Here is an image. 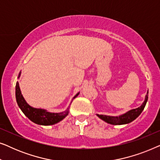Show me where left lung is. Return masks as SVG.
I'll use <instances>...</instances> for the list:
<instances>
[{"instance_id": "left-lung-1", "label": "left lung", "mask_w": 160, "mask_h": 160, "mask_svg": "<svg viewBox=\"0 0 160 160\" xmlns=\"http://www.w3.org/2000/svg\"><path fill=\"white\" fill-rule=\"evenodd\" d=\"M148 92L146 93V95L145 97V100L142 105L138 108L132 109V110L128 111V112L123 113V114L119 116H116V117H113V116H107V115H102V114H97V116L100 119L103 120L104 122H107V123L113 124V125H121V124H125L130 123L133 120H135L138 116L141 114L142 111H143L144 108H145L146 102L148 100Z\"/></svg>"}]
</instances>
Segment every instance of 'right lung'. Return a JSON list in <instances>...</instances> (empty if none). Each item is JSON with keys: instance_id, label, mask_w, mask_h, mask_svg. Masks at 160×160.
<instances>
[{"instance_id": "1", "label": "right lung", "mask_w": 160, "mask_h": 160, "mask_svg": "<svg viewBox=\"0 0 160 160\" xmlns=\"http://www.w3.org/2000/svg\"><path fill=\"white\" fill-rule=\"evenodd\" d=\"M21 75V72H19L18 78H19ZM16 99L17 102L18 104L19 108L21 109L22 111L24 113L26 117L29 119L30 121H32L34 123L37 124H40V125H53L54 124L58 123L60 121L65 118L69 113V108L68 106L66 110L62 111L60 113H52L49 112L45 109L42 108H36L30 106L27 102L25 101V98H23L22 95L21 93L20 88H19V82H17L16 84ZM79 92H78L76 95L74 96L72 99L71 103L73 101L74 98H76L78 95ZM70 103V105H71Z\"/></svg>"}]
</instances>
